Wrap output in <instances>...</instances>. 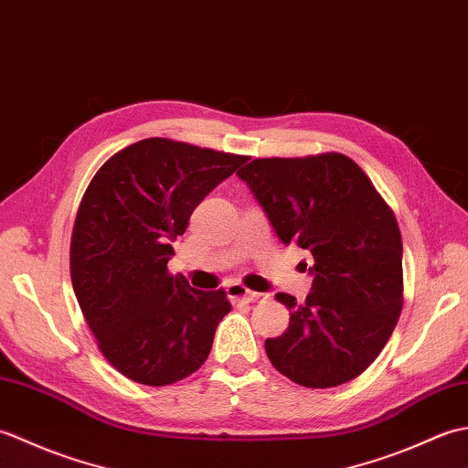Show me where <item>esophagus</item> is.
<instances>
[{
    "instance_id": "1",
    "label": "esophagus",
    "mask_w": 468,
    "mask_h": 468,
    "mask_svg": "<svg viewBox=\"0 0 468 468\" xmlns=\"http://www.w3.org/2000/svg\"><path fill=\"white\" fill-rule=\"evenodd\" d=\"M227 295H229V300H231V302H247V303L257 302L261 297V293L247 290V287L241 285V283H229L227 285Z\"/></svg>"
}]
</instances>
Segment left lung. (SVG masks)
<instances>
[{"instance_id":"1","label":"left lung","mask_w":468,"mask_h":468,"mask_svg":"<svg viewBox=\"0 0 468 468\" xmlns=\"http://www.w3.org/2000/svg\"><path fill=\"white\" fill-rule=\"evenodd\" d=\"M285 245L312 253V292L290 327L267 337L277 372L305 388H334L370 366L404 305L402 235L392 208L350 156L322 153L255 158L237 171Z\"/></svg>"}]
</instances>
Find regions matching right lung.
Instances as JSON below:
<instances>
[{
  "mask_svg": "<svg viewBox=\"0 0 468 468\" xmlns=\"http://www.w3.org/2000/svg\"><path fill=\"white\" fill-rule=\"evenodd\" d=\"M245 161L154 136L112 154L88 185L69 275L102 356L128 380L175 384L208 357L231 303L225 290H195L166 263L195 207Z\"/></svg>",
  "mask_w": 468,
  "mask_h": 468,
  "instance_id": "add662e5",
  "label": "right lung"
}]
</instances>
